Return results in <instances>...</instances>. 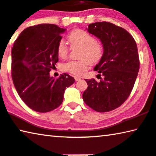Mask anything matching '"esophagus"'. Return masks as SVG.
Wrapping results in <instances>:
<instances>
[{"instance_id":"esophagus-1","label":"esophagus","mask_w":156,"mask_h":156,"mask_svg":"<svg viewBox=\"0 0 156 156\" xmlns=\"http://www.w3.org/2000/svg\"><path fill=\"white\" fill-rule=\"evenodd\" d=\"M75 81H78L81 80V78H80V77H77V76H75Z\"/></svg>"}]
</instances>
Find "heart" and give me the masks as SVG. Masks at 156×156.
Wrapping results in <instances>:
<instances>
[{
    "instance_id": "obj_1",
    "label": "heart",
    "mask_w": 156,
    "mask_h": 156,
    "mask_svg": "<svg viewBox=\"0 0 156 156\" xmlns=\"http://www.w3.org/2000/svg\"><path fill=\"white\" fill-rule=\"evenodd\" d=\"M68 40L72 47H81L80 58L78 61H71L63 64L65 71L76 76L82 75L91 63H95L102 57L104 49L102 44L96 41L95 38L87 31L82 29H75L68 35ZM70 47L63 40H60L57 45V54L61 58L68 56Z\"/></svg>"
}]
</instances>
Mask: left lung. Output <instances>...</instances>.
I'll return each mask as SVG.
<instances>
[{"mask_svg": "<svg viewBox=\"0 0 156 156\" xmlns=\"http://www.w3.org/2000/svg\"><path fill=\"white\" fill-rule=\"evenodd\" d=\"M87 30L102 44L104 52L94 70L104 79L100 82L85 80L88 88L83 100L95 111L110 112L121 106L133 90L140 69L137 47L128 31L114 23H90Z\"/></svg>", "mask_w": 156, "mask_h": 156, "instance_id": "left-lung-1", "label": "left lung"}]
</instances>
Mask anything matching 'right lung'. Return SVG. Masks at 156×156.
<instances>
[{
    "mask_svg": "<svg viewBox=\"0 0 156 156\" xmlns=\"http://www.w3.org/2000/svg\"><path fill=\"white\" fill-rule=\"evenodd\" d=\"M66 29L49 23L26 28L12 49V78L23 102L37 112H48L63 101L66 88L75 79L63 73L58 79L49 72L58 61L57 45Z\"/></svg>",
    "mask_w": 156,
    "mask_h": 156,
    "instance_id": "1",
    "label": "right lung"
}]
</instances>
